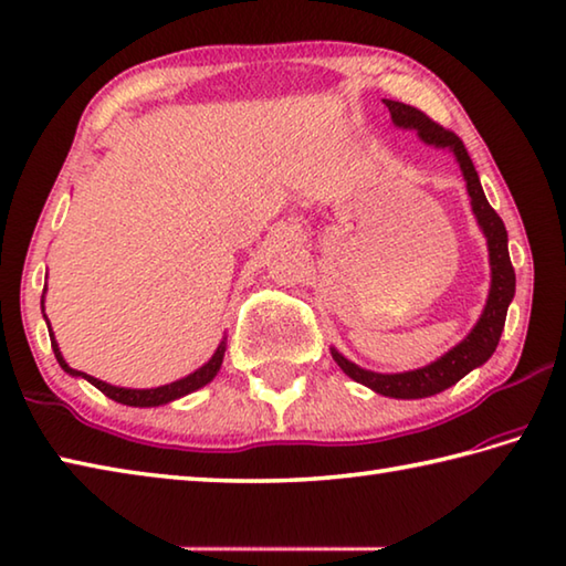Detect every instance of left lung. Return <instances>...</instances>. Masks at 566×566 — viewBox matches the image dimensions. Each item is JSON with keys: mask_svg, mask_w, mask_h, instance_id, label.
<instances>
[{"mask_svg": "<svg viewBox=\"0 0 566 566\" xmlns=\"http://www.w3.org/2000/svg\"><path fill=\"white\" fill-rule=\"evenodd\" d=\"M389 113L391 123L401 127V130H416L426 145L433 147H446L455 155V163L461 165V172L465 179L468 197H471L473 214L478 219V227H481L483 237L488 241V259H490V291L488 301L481 317L473 325L471 333H468L461 343L451 347L446 355H441L436 361L411 371H397V375H381V371H371L349 361L343 352L329 347L333 352V359L345 371L349 379L365 384L371 391L381 394V397L391 399H423L433 397L443 389L453 387L458 379H463L468 371L475 367L485 365V361L493 357V352L500 343V335H503L505 327V315L507 305L513 303L515 297V271L513 263H510L507 253V231L505 223L495 214V209L488 205L485 191L481 187V179L473 167V159L468 155L465 145L461 137L446 130L439 123H433L429 115L421 113L413 105L399 103V101H384Z\"/></svg>", "mask_w": 566, "mask_h": 566, "instance_id": "left-lung-1", "label": "left lung"}]
</instances>
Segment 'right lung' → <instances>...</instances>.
<instances>
[{"label": "right lung", "instance_id": "add662e5", "mask_svg": "<svg viewBox=\"0 0 566 566\" xmlns=\"http://www.w3.org/2000/svg\"><path fill=\"white\" fill-rule=\"evenodd\" d=\"M44 293H46V287H44ZM41 311H44V295H41ZM44 319H46V325H49L46 313H44ZM49 335H51L53 355H56L59 365H61L63 371H66V375L91 381L95 389H101V391L105 394V397H111V399L117 401V403H125V407H163V403H169V401H175V399H182V397H187V394L197 391V389H201V387H207V384H209L211 379H214L217 371L221 369L223 352H227V337H223L221 343H219V347L214 349V355H211V359L205 361V365H201L199 369L191 371V375H187V377H182V379H177V381L163 384V387H155V389H127V387H115V384L101 381V379H95V377H91V375H85V371H78V369L69 367V361L63 359V355H61L56 337H53L51 325H49Z\"/></svg>", "mask_w": 566, "mask_h": 566}]
</instances>
